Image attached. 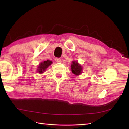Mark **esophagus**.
<instances>
[{
	"label": "esophagus",
	"mask_w": 129,
	"mask_h": 129,
	"mask_svg": "<svg viewBox=\"0 0 129 129\" xmlns=\"http://www.w3.org/2000/svg\"><path fill=\"white\" fill-rule=\"evenodd\" d=\"M55 60L56 62H61V59L58 58V57H56V58L55 59Z\"/></svg>",
	"instance_id": "34e87169"
}]
</instances>
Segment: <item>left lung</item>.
<instances>
[{
    "instance_id": "1",
    "label": "left lung",
    "mask_w": 129,
    "mask_h": 129,
    "mask_svg": "<svg viewBox=\"0 0 129 129\" xmlns=\"http://www.w3.org/2000/svg\"><path fill=\"white\" fill-rule=\"evenodd\" d=\"M71 69H72V73L76 76L81 74L82 71H83V68L76 61H72V64L71 65Z\"/></svg>"
}]
</instances>
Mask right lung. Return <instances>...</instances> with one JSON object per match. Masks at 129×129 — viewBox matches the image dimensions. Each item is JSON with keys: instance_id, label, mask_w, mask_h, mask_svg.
Here are the masks:
<instances>
[{"instance_id": "add662e5", "label": "right lung", "mask_w": 129, "mask_h": 129, "mask_svg": "<svg viewBox=\"0 0 129 129\" xmlns=\"http://www.w3.org/2000/svg\"><path fill=\"white\" fill-rule=\"evenodd\" d=\"M52 62H53L50 61V60H46V61L40 62V64L38 66L37 72H39L40 74L43 73L46 70V69L52 64Z\"/></svg>"}]
</instances>
